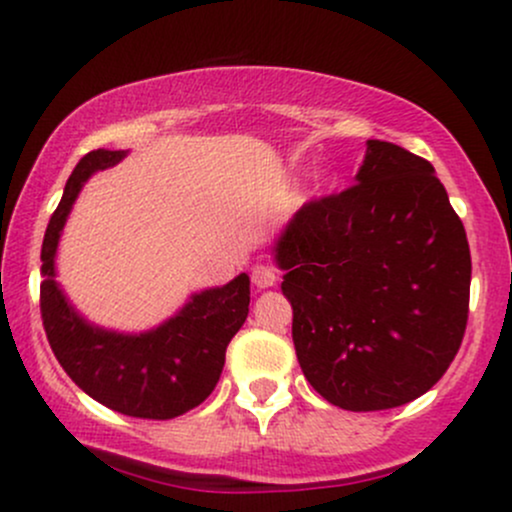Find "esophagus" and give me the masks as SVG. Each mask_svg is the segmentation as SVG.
I'll use <instances>...</instances> for the list:
<instances>
[{"label":"esophagus","instance_id":"34e87169","mask_svg":"<svg viewBox=\"0 0 512 512\" xmlns=\"http://www.w3.org/2000/svg\"><path fill=\"white\" fill-rule=\"evenodd\" d=\"M250 276L257 289H269V286H274L279 281V272L274 267H269V264H255Z\"/></svg>","mask_w":512,"mask_h":512}]
</instances>
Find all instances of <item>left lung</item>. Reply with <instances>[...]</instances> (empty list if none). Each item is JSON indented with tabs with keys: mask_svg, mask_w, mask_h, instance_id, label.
Listing matches in <instances>:
<instances>
[{
	"mask_svg": "<svg viewBox=\"0 0 512 512\" xmlns=\"http://www.w3.org/2000/svg\"><path fill=\"white\" fill-rule=\"evenodd\" d=\"M356 185L276 243L308 383L334 407H402L443 378L469 315L467 233L426 158L370 139Z\"/></svg>",
	"mask_w": 512,
	"mask_h": 512,
	"instance_id": "1",
	"label": "left lung"
}]
</instances>
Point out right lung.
<instances>
[{"instance_id": "right-lung-1", "label": "right lung", "mask_w": 512, "mask_h": 512, "mask_svg": "<svg viewBox=\"0 0 512 512\" xmlns=\"http://www.w3.org/2000/svg\"><path fill=\"white\" fill-rule=\"evenodd\" d=\"M122 156L125 151H91L69 175L40 250V317L52 354L88 397L134 419L166 421L199 407L214 392L226 346L248 317L250 279L240 274L221 289L197 293L180 315L139 337L81 320L55 284L57 240L88 175L115 166Z\"/></svg>"}]
</instances>
